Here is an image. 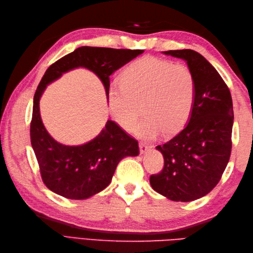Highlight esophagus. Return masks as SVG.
<instances>
[{"instance_id": "1", "label": "esophagus", "mask_w": 253, "mask_h": 253, "mask_svg": "<svg viewBox=\"0 0 253 253\" xmlns=\"http://www.w3.org/2000/svg\"><path fill=\"white\" fill-rule=\"evenodd\" d=\"M139 148H140V153L141 154H146L150 151V150H151L152 147L150 146V144H147L144 142H140V144H139Z\"/></svg>"}]
</instances>
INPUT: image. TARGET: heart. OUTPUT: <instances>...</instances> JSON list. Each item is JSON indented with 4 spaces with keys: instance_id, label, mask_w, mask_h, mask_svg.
<instances>
[{
    "instance_id": "heart-1",
    "label": "heart",
    "mask_w": 253,
    "mask_h": 253,
    "mask_svg": "<svg viewBox=\"0 0 253 253\" xmlns=\"http://www.w3.org/2000/svg\"><path fill=\"white\" fill-rule=\"evenodd\" d=\"M197 83L191 69L154 56H144L128 65L107 94L111 115L125 130L153 139L161 132L173 135L189 121L195 105Z\"/></svg>"
}]
</instances>
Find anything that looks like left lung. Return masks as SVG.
I'll list each match as a JSON object with an SVG mask.
<instances>
[{"instance_id":"obj_1","label":"left lung","mask_w":253,"mask_h":253,"mask_svg":"<svg viewBox=\"0 0 253 253\" xmlns=\"http://www.w3.org/2000/svg\"><path fill=\"white\" fill-rule=\"evenodd\" d=\"M181 58L195 75L197 93L187 125L157 149L164 168L150 184L169 200L188 202L211 191L226 169L232 152L233 101L227 84L206 58L193 50L163 52Z\"/></svg>"}]
</instances>
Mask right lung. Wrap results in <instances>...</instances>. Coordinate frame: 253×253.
Returning a JSON list of instances; mask_svg holds the SVG:
<instances>
[{"label":"right lung","mask_w":253,"mask_h":253,"mask_svg":"<svg viewBox=\"0 0 253 253\" xmlns=\"http://www.w3.org/2000/svg\"><path fill=\"white\" fill-rule=\"evenodd\" d=\"M143 53V50L80 46L46 69L34 96L30 140L44 185L53 192L74 200L94 196L110 185L117 164L125 157H137L138 141L115 122L106 125L92 140L82 146L55 141L41 121L39 102L46 85L64 73L84 67L93 72L110 90V76Z\"/></svg>","instance_id":"obj_1"}]
</instances>
